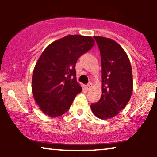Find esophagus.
<instances>
[{"label": "esophagus", "mask_w": 157, "mask_h": 157, "mask_svg": "<svg viewBox=\"0 0 157 157\" xmlns=\"http://www.w3.org/2000/svg\"><path fill=\"white\" fill-rule=\"evenodd\" d=\"M91 87H92V83H91V82H89V83L86 85V89H87V90H89Z\"/></svg>", "instance_id": "1"}]
</instances>
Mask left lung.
<instances>
[{"mask_svg":"<svg viewBox=\"0 0 157 157\" xmlns=\"http://www.w3.org/2000/svg\"><path fill=\"white\" fill-rule=\"evenodd\" d=\"M100 52L102 96L91 104L95 116L102 120L116 116L124 109L132 94L133 77L130 60L120 44L112 39L94 37Z\"/></svg>","mask_w":157,"mask_h":157,"instance_id":"1","label":"left lung"}]
</instances>
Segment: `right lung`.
I'll list each match as a JSON object with an SVG mask.
<instances>
[{
    "instance_id": "right-lung-1",
    "label": "right lung",
    "mask_w": 157,
    "mask_h": 157,
    "mask_svg": "<svg viewBox=\"0 0 157 157\" xmlns=\"http://www.w3.org/2000/svg\"><path fill=\"white\" fill-rule=\"evenodd\" d=\"M94 45L91 37L68 35L52 43L43 52L32 75V89L36 102L46 115H63L82 91L76 80L75 65Z\"/></svg>"
}]
</instances>
